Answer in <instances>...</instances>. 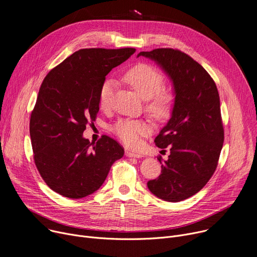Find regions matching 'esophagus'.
I'll list each match as a JSON object with an SVG mask.
<instances>
[{"label": "esophagus", "instance_id": "obj_1", "mask_svg": "<svg viewBox=\"0 0 257 257\" xmlns=\"http://www.w3.org/2000/svg\"><path fill=\"white\" fill-rule=\"evenodd\" d=\"M125 154L127 157H134V158H140V157H143L142 154L140 153H135V152H131L130 150H126L125 151Z\"/></svg>", "mask_w": 257, "mask_h": 257}]
</instances>
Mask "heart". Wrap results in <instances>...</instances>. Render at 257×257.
<instances>
[{"instance_id":"obj_1","label":"heart","mask_w":257,"mask_h":257,"mask_svg":"<svg viewBox=\"0 0 257 257\" xmlns=\"http://www.w3.org/2000/svg\"><path fill=\"white\" fill-rule=\"evenodd\" d=\"M123 79L147 100V110L158 119L166 118L172 112L174 95L163 90L164 77L159 69L148 63H140L131 67L124 74ZM114 82L107 78L99 90V106L106 110L111 105ZM111 131L119 141L128 147L139 146L143 136L151 132V126L144 119L121 118L111 126Z\"/></svg>"}]
</instances>
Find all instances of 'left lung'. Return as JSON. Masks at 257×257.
<instances>
[{"instance_id": "1", "label": "left lung", "mask_w": 257, "mask_h": 257, "mask_svg": "<svg viewBox=\"0 0 257 257\" xmlns=\"http://www.w3.org/2000/svg\"><path fill=\"white\" fill-rule=\"evenodd\" d=\"M155 61L172 79L175 105L166 126L155 139L160 149L169 147L161 175L148 182L157 197L177 202L200 191L214 175L224 142L220 98L216 83L190 56L174 48L141 51Z\"/></svg>"}]
</instances>
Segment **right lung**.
Instances as JSON below:
<instances>
[{
    "label": "right lung",
    "mask_w": 257,
    "mask_h": 257,
    "mask_svg": "<svg viewBox=\"0 0 257 257\" xmlns=\"http://www.w3.org/2000/svg\"><path fill=\"white\" fill-rule=\"evenodd\" d=\"M135 48H84L43 79L30 118L34 161L46 185L69 198H82L104 183L124 148L107 135L95 144L82 138L99 111V90L112 68Z\"/></svg>",
    "instance_id": "obj_1"
}]
</instances>
